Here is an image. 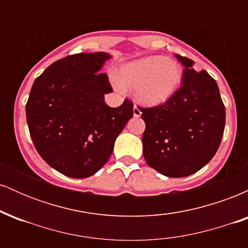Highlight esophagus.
I'll return each mask as SVG.
<instances>
[{"instance_id": "obj_1", "label": "esophagus", "mask_w": 248, "mask_h": 248, "mask_svg": "<svg viewBox=\"0 0 248 248\" xmlns=\"http://www.w3.org/2000/svg\"><path fill=\"white\" fill-rule=\"evenodd\" d=\"M133 114H134V116H135V118H140L141 114H142L141 109L138 106H136V105L133 108Z\"/></svg>"}]
</instances>
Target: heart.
Here are the masks:
<instances>
[{
    "label": "heart",
    "instance_id": "heart-1",
    "mask_svg": "<svg viewBox=\"0 0 248 248\" xmlns=\"http://www.w3.org/2000/svg\"><path fill=\"white\" fill-rule=\"evenodd\" d=\"M183 71L178 62L163 56H150L121 67L119 90H136V96L147 106H157L171 98L182 81Z\"/></svg>",
    "mask_w": 248,
    "mask_h": 248
}]
</instances>
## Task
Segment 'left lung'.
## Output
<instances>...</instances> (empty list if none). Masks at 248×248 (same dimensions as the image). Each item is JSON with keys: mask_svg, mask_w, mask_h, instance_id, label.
<instances>
[{"mask_svg": "<svg viewBox=\"0 0 248 248\" xmlns=\"http://www.w3.org/2000/svg\"><path fill=\"white\" fill-rule=\"evenodd\" d=\"M183 64L182 86L163 105L140 108L146 129L142 136L148 166L167 177H186L206 166L217 153L225 127V106L217 82L193 61Z\"/></svg>", "mask_w": 248, "mask_h": 248, "instance_id": "left-lung-1", "label": "left lung"}]
</instances>
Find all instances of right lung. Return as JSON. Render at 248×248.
<instances>
[{
    "instance_id": "right-lung-1",
    "label": "right lung",
    "mask_w": 248,
    "mask_h": 248,
    "mask_svg": "<svg viewBox=\"0 0 248 248\" xmlns=\"http://www.w3.org/2000/svg\"><path fill=\"white\" fill-rule=\"evenodd\" d=\"M110 56L77 53L51 64L33 82L25 112L42 158L62 175L86 178L105 166L118 135L133 116V102L112 108V86L98 72Z\"/></svg>"
}]
</instances>
